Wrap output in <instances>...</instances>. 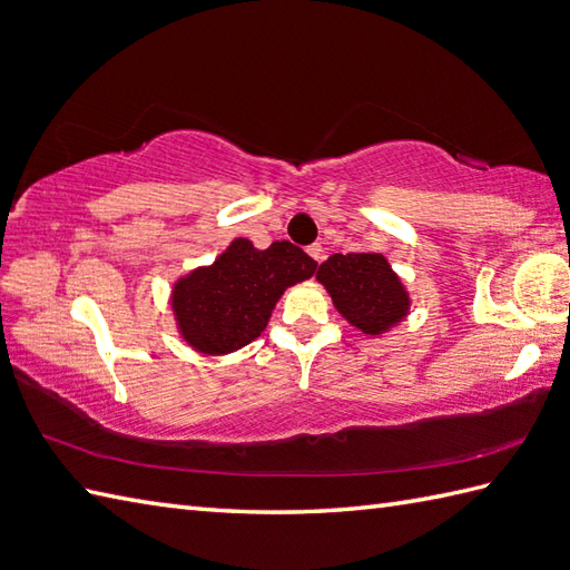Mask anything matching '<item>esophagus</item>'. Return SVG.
Segmentation results:
<instances>
[{"mask_svg":"<svg viewBox=\"0 0 570 570\" xmlns=\"http://www.w3.org/2000/svg\"><path fill=\"white\" fill-rule=\"evenodd\" d=\"M308 255H311L317 264H321V262H323V247L317 245V243H315V245H311V247H308Z\"/></svg>","mask_w":570,"mask_h":570,"instance_id":"1","label":"esophagus"}]
</instances>
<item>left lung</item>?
I'll return each instance as SVG.
<instances>
[{
    "instance_id": "8db88e82",
    "label": "left lung",
    "mask_w": 570,
    "mask_h": 570,
    "mask_svg": "<svg viewBox=\"0 0 570 570\" xmlns=\"http://www.w3.org/2000/svg\"><path fill=\"white\" fill-rule=\"evenodd\" d=\"M315 276L342 317L366 335H381L407 313L405 288L383 255H330Z\"/></svg>"
}]
</instances>
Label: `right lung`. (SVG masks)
Returning <instances> with one entry per match:
<instances>
[{
	"mask_svg": "<svg viewBox=\"0 0 570 570\" xmlns=\"http://www.w3.org/2000/svg\"><path fill=\"white\" fill-rule=\"evenodd\" d=\"M317 262L288 240L257 249L245 237L210 264L184 276L171 291L181 337L204 354L249 345L269 323L286 286L313 276Z\"/></svg>",
	"mask_w": 570,
	"mask_h": 570,
	"instance_id": "right-lung-1",
	"label": "right lung"
}]
</instances>
